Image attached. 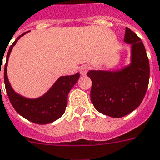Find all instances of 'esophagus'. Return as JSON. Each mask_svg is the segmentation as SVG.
<instances>
[{"instance_id": "obj_1", "label": "esophagus", "mask_w": 160, "mask_h": 160, "mask_svg": "<svg viewBox=\"0 0 160 160\" xmlns=\"http://www.w3.org/2000/svg\"><path fill=\"white\" fill-rule=\"evenodd\" d=\"M89 70H90V67L88 66V65H84V66H82L80 69V74H81V75H86Z\"/></svg>"}]
</instances>
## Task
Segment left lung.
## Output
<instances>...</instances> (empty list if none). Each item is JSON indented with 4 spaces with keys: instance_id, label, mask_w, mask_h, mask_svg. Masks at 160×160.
I'll return each instance as SVG.
<instances>
[{
    "instance_id": "left-lung-1",
    "label": "left lung",
    "mask_w": 160,
    "mask_h": 160,
    "mask_svg": "<svg viewBox=\"0 0 160 160\" xmlns=\"http://www.w3.org/2000/svg\"><path fill=\"white\" fill-rule=\"evenodd\" d=\"M124 41L132 45V63L121 71L88 72L92 80L91 101L99 112L120 118L142 102L149 83L150 66L140 38L126 28Z\"/></svg>"
}]
</instances>
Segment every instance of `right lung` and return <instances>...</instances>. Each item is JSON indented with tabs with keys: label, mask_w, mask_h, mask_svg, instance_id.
<instances>
[{
	"label": "right lung",
	"mask_w": 160,
	"mask_h": 160,
	"mask_svg": "<svg viewBox=\"0 0 160 160\" xmlns=\"http://www.w3.org/2000/svg\"><path fill=\"white\" fill-rule=\"evenodd\" d=\"M26 33L21 34L14 41V43L10 46L9 50L8 52L6 64L4 67L5 88L10 102L19 114L33 123L45 125L53 122L54 120L61 118L64 113L66 107L68 105V92L74 86V84L76 83L77 80H79L80 73L77 72L76 74L70 76L61 77L46 94L37 99H27L25 97L17 94L11 88L9 81L8 80L7 65L11 50L18 40Z\"/></svg>",
	"instance_id": "right-lung-1"
}]
</instances>
